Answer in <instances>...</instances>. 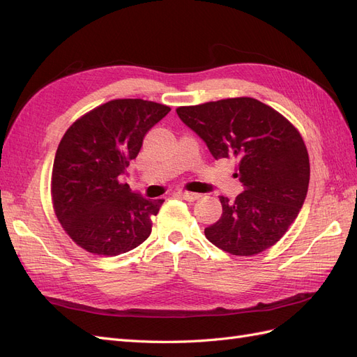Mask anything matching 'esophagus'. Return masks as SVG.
Instances as JSON below:
<instances>
[{
    "instance_id": "esophagus-1",
    "label": "esophagus",
    "mask_w": 357,
    "mask_h": 357,
    "mask_svg": "<svg viewBox=\"0 0 357 357\" xmlns=\"http://www.w3.org/2000/svg\"><path fill=\"white\" fill-rule=\"evenodd\" d=\"M177 195L180 197V198H183V199H186V201H197L201 195L199 193H193V192H177Z\"/></svg>"
}]
</instances>
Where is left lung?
I'll return each instance as SVG.
<instances>
[{"label": "left lung", "instance_id": "left-lung-1", "mask_svg": "<svg viewBox=\"0 0 357 357\" xmlns=\"http://www.w3.org/2000/svg\"><path fill=\"white\" fill-rule=\"evenodd\" d=\"M181 122L207 144L214 159L235 158L244 190L220 197V219L205 228L215 247L253 256L274 245L305 201L310 159L301 134L286 117L255 98H228L178 107Z\"/></svg>", "mask_w": 357, "mask_h": 357}]
</instances>
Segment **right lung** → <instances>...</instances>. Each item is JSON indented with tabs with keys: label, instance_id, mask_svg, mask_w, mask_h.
I'll use <instances>...</instances> for the list:
<instances>
[{
	"label": "right lung",
	"instance_id": "1",
	"mask_svg": "<svg viewBox=\"0 0 357 357\" xmlns=\"http://www.w3.org/2000/svg\"><path fill=\"white\" fill-rule=\"evenodd\" d=\"M169 112L152 101L113 100L82 116L62 137L52 169L53 208L84 250L117 256L149 238L150 219L164 199H146L119 177Z\"/></svg>",
	"mask_w": 357,
	"mask_h": 357
}]
</instances>
